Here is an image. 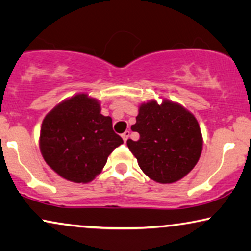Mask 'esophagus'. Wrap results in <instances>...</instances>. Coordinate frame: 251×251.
Instances as JSON below:
<instances>
[{"label":"esophagus","instance_id":"34e87169","mask_svg":"<svg viewBox=\"0 0 251 251\" xmlns=\"http://www.w3.org/2000/svg\"><path fill=\"white\" fill-rule=\"evenodd\" d=\"M129 134H131V132L129 131H125L122 134V138H123V140H124V142H126L127 141V139L129 138Z\"/></svg>","mask_w":251,"mask_h":251}]
</instances>
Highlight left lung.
I'll list each match as a JSON object with an SVG mask.
<instances>
[{
	"label": "left lung",
	"instance_id": "1",
	"mask_svg": "<svg viewBox=\"0 0 251 251\" xmlns=\"http://www.w3.org/2000/svg\"><path fill=\"white\" fill-rule=\"evenodd\" d=\"M132 131L138 141L127 140V146L143 173L159 183L182 179L194 169L202 152L203 139L200 125L192 112L178 103L156 100L139 106Z\"/></svg>",
	"mask_w": 251,
	"mask_h": 251
}]
</instances>
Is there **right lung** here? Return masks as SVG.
<instances>
[{"label":"right lung","mask_w":251,"mask_h":251,"mask_svg":"<svg viewBox=\"0 0 251 251\" xmlns=\"http://www.w3.org/2000/svg\"><path fill=\"white\" fill-rule=\"evenodd\" d=\"M123 142L113 132L111 117L103 116L98 100L83 93L64 100L45 117L39 141L47 164L76 183L95 179Z\"/></svg>","instance_id":"right-lung-1"}]
</instances>
